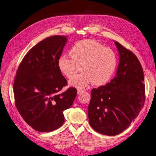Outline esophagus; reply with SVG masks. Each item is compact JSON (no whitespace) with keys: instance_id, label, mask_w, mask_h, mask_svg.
Instances as JSON below:
<instances>
[{"instance_id":"1","label":"esophagus","mask_w":156,"mask_h":156,"mask_svg":"<svg viewBox=\"0 0 156 156\" xmlns=\"http://www.w3.org/2000/svg\"><path fill=\"white\" fill-rule=\"evenodd\" d=\"M83 90H80V89H78V90H77V93H78V94H81L82 92H83Z\"/></svg>"}]
</instances>
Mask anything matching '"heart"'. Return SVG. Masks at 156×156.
Listing matches in <instances>:
<instances>
[{"label":"heart","mask_w":156,"mask_h":156,"mask_svg":"<svg viewBox=\"0 0 156 156\" xmlns=\"http://www.w3.org/2000/svg\"><path fill=\"white\" fill-rule=\"evenodd\" d=\"M70 55H62L58 61V67L66 77L71 78L80 66L82 73L69 82L70 87L84 89L94 82L96 85L106 83L113 75L118 64L115 52L94 40L86 39L75 43Z\"/></svg>","instance_id":"b5f03b06"}]
</instances>
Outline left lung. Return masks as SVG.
I'll return each instance as SVG.
<instances>
[{
    "instance_id": "1",
    "label": "left lung",
    "mask_w": 156,
    "mask_h": 156,
    "mask_svg": "<svg viewBox=\"0 0 156 156\" xmlns=\"http://www.w3.org/2000/svg\"><path fill=\"white\" fill-rule=\"evenodd\" d=\"M119 59L110 83L91 91L88 107L91 127L100 134L116 136L128 129L145 103L144 74L136 56L114 41Z\"/></svg>"
}]
</instances>
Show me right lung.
Listing matches in <instances>:
<instances>
[{
	"label": "right lung",
	"mask_w": 156,
	"mask_h": 156,
	"mask_svg": "<svg viewBox=\"0 0 156 156\" xmlns=\"http://www.w3.org/2000/svg\"><path fill=\"white\" fill-rule=\"evenodd\" d=\"M67 41L66 36L46 38L24 57L13 84L15 105L22 118L38 132H51L64 122L63 111L70 108L76 89L59 92L67 82L58 61Z\"/></svg>",
	"instance_id": "obj_1"
}]
</instances>
